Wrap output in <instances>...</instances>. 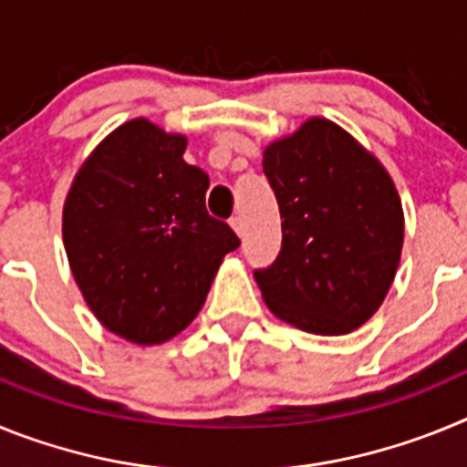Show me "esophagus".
I'll return each mask as SVG.
<instances>
[{
	"label": "esophagus",
	"mask_w": 467,
	"mask_h": 467,
	"mask_svg": "<svg viewBox=\"0 0 467 467\" xmlns=\"http://www.w3.org/2000/svg\"><path fill=\"white\" fill-rule=\"evenodd\" d=\"M229 222H231V226H234V231H236L238 236H241V234H243V217H241V214H234Z\"/></svg>",
	"instance_id": "1"
}]
</instances>
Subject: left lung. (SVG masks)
Masks as SVG:
<instances>
[{
    "label": "left lung",
    "instance_id": "8db88e82",
    "mask_svg": "<svg viewBox=\"0 0 467 467\" xmlns=\"http://www.w3.org/2000/svg\"><path fill=\"white\" fill-rule=\"evenodd\" d=\"M283 245L254 271L275 317L311 334H348L379 311L404 241L398 189L386 168L327 119H308L264 151Z\"/></svg>",
    "mask_w": 467,
    "mask_h": 467
}]
</instances>
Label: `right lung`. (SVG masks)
Returning a JSON list of instances; mask_svg holds the SVG:
<instances>
[{
	"mask_svg": "<svg viewBox=\"0 0 467 467\" xmlns=\"http://www.w3.org/2000/svg\"><path fill=\"white\" fill-rule=\"evenodd\" d=\"M184 135L133 119L74 177L63 241L95 317L133 344H163L198 316L226 253L241 245L210 217V177L182 159Z\"/></svg>",
	"mask_w": 467,
	"mask_h": 467,
	"instance_id": "right-lung-1",
	"label": "right lung"
}]
</instances>
